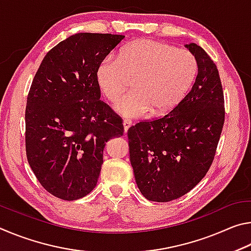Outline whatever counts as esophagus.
<instances>
[{"label": "esophagus", "mask_w": 251, "mask_h": 251, "mask_svg": "<svg viewBox=\"0 0 251 251\" xmlns=\"http://www.w3.org/2000/svg\"><path fill=\"white\" fill-rule=\"evenodd\" d=\"M133 125V122L129 121V120H125L124 121V131L125 133H127V130L129 129V127Z\"/></svg>", "instance_id": "obj_1"}]
</instances>
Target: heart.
I'll return each instance as SVG.
<instances>
[{
	"label": "heart",
	"instance_id": "obj_1",
	"mask_svg": "<svg viewBox=\"0 0 251 251\" xmlns=\"http://www.w3.org/2000/svg\"><path fill=\"white\" fill-rule=\"evenodd\" d=\"M198 62L186 49L150 39L131 42L120 56L107 55L96 69V80L109 101H117L134 80V91L116 104L126 117L165 115L179 105L197 76Z\"/></svg>",
	"mask_w": 251,
	"mask_h": 251
}]
</instances>
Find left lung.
Returning a JSON list of instances; mask_svg holds the SVG:
<instances>
[{"instance_id":"1","label":"left lung","mask_w":251,"mask_h":251,"mask_svg":"<svg viewBox=\"0 0 251 251\" xmlns=\"http://www.w3.org/2000/svg\"><path fill=\"white\" fill-rule=\"evenodd\" d=\"M197 58L192 90L171 113L128 129L135 180L148 201L167 202L201 181L214 160L225 122L219 72L201 46L185 45Z\"/></svg>"}]
</instances>
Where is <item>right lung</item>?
Masks as SVG:
<instances>
[{
	"label": "right lung",
	"mask_w": 251,
	"mask_h": 251,
	"mask_svg": "<svg viewBox=\"0 0 251 251\" xmlns=\"http://www.w3.org/2000/svg\"><path fill=\"white\" fill-rule=\"evenodd\" d=\"M124 35L77 33L45 55L29 88L25 150L40 184L76 201L95 188L104 147L124 134L122 118L100 100L96 69Z\"/></svg>",
	"instance_id": "1"
}]
</instances>
